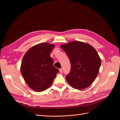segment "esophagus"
<instances>
[{"label":"esophagus","instance_id":"34e87169","mask_svg":"<svg viewBox=\"0 0 120 120\" xmlns=\"http://www.w3.org/2000/svg\"><path fill=\"white\" fill-rule=\"evenodd\" d=\"M59 71H60V72L61 73H63V71L62 68H60V70H59Z\"/></svg>","mask_w":120,"mask_h":120}]
</instances>
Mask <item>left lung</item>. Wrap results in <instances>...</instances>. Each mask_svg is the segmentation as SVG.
Segmentation results:
<instances>
[{
  "instance_id": "obj_1",
  "label": "left lung",
  "mask_w": 120,
  "mask_h": 120,
  "mask_svg": "<svg viewBox=\"0 0 120 120\" xmlns=\"http://www.w3.org/2000/svg\"><path fill=\"white\" fill-rule=\"evenodd\" d=\"M71 64L66 77L68 84L76 90L89 87L96 78L101 61L96 49L87 43L73 41L61 46Z\"/></svg>"
}]
</instances>
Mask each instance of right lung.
I'll list each match as a JSON object with an SVG mask.
<instances>
[{
	"label": "right lung",
	"instance_id": "add662e5",
	"mask_svg": "<svg viewBox=\"0 0 120 120\" xmlns=\"http://www.w3.org/2000/svg\"><path fill=\"white\" fill-rule=\"evenodd\" d=\"M54 46L42 43L31 48L24 56L21 72L27 85L38 92L47 90L51 86L58 69L53 66L50 53Z\"/></svg>",
	"mask_w": 120,
	"mask_h": 120
}]
</instances>
